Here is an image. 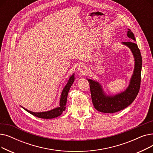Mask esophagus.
Segmentation results:
<instances>
[{
	"label": "esophagus",
	"instance_id": "1",
	"mask_svg": "<svg viewBox=\"0 0 153 153\" xmlns=\"http://www.w3.org/2000/svg\"><path fill=\"white\" fill-rule=\"evenodd\" d=\"M77 71L79 72H80V73H82V74L85 73V72L87 71L86 66L84 65V64H80L77 68Z\"/></svg>",
	"mask_w": 153,
	"mask_h": 153
}]
</instances>
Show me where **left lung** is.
Wrapping results in <instances>:
<instances>
[{"label":"left lung","mask_w":153,"mask_h":153,"mask_svg":"<svg viewBox=\"0 0 153 153\" xmlns=\"http://www.w3.org/2000/svg\"><path fill=\"white\" fill-rule=\"evenodd\" d=\"M127 30V36L135 41L133 32L130 29ZM122 44L130 50L134 61L133 74L128 87L123 91L115 94H108L104 91L99 82L94 79L87 78L90 84L94 107L96 110L103 113H115L129 106L136 97L140 90L142 68V58L140 51L137 44L133 42H123Z\"/></svg>","instance_id":"8db88e82"}]
</instances>
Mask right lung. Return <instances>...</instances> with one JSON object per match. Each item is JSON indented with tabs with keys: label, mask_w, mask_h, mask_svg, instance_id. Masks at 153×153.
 <instances>
[{
	"label": "right lung",
	"mask_w": 153,
	"mask_h": 153,
	"mask_svg": "<svg viewBox=\"0 0 153 153\" xmlns=\"http://www.w3.org/2000/svg\"><path fill=\"white\" fill-rule=\"evenodd\" d=\"M74 82V73L72 74L68 80V82L66 84V85L64 87L63 89L61 94V97L59 100V106L58 107H56L53 109H51L48 111H39V112H34L30 111L24 107H21L25 110L28 113L31 114L38 118H41L44 119H51L56 117H58L60 116L64 111H65V109L66 108V102H67V98H68V92L69 91L70 88Z\"/></svg>",
	"instance_id": "obj_1"
}]
</instances>
